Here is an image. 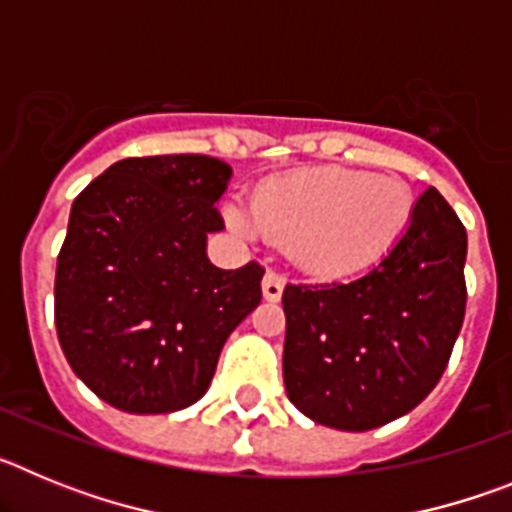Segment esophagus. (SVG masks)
Listing matches in <instances>:
<instances>
[{"mask_svg": "<svg viewBox=\"0 0 512 512\" xmlns=\"http://www.w3.org/2000/svg\"><path fill=\"white\" fill-rule=\"evenodd\" d=\"M261 292L269 302H279L282 300V292H284V277L277 274V271H266L264 274V282H261Z\"/></svg>", "mask_w": 512, "mask_h": 512, "instance_id": "1", "label": "esophagus"}]
</instances>
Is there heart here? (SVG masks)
Returning a JSON list of instances; mask_svg holds the SVG:
<instances>
[{"label": "heart", "instance_id": "heart-1", "mask_svg": "<svg viewBox=\"0 0 512 512\" xmlns=\"http://www.w3.org/2000/svg\"><path fill=\"white\" fill-rule=\"evenodd\" d=\"M413 207V189L397 176L312 166L269 179L253 194V212L228 205L225 217L246 238L284 243L307 274L348 277L397 246Z\"/></svg>", "mask_w": 512, "mask_h": 512}]
</instances>
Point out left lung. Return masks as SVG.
Returning <instances> with one entry per match:
<instances>
[{"mask_svg": "<svg viewBox=\"0 0 512 512\" xmlns=\"http://www.w3.org/2000/svg\"><path fill=\"white\" fill-rule=\"evenodd\" d=\"M467 230L428 187L379 264L346 282L287 284L284 387L300 413L372 431L420 405L464 323Z\"/></svg>", "mask_w": 512, "mask_h": 512, "instance_id": "1", "label": "left lung"}]
</instances>
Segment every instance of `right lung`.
Wrapping results in <instances>:
<instances>
[{"mask_svg":"<svg viewBox=\"0 0 512 512\" xmlns=\"http://www.w3.org/2000/svg\"><path fill=\"white\" fill-rule=\"evenodd\" d=\"M230 169L212 156L122 158L71 205L56 330L76 377L112 408L176 413L207 392L225 341L261 302L256 261L207 259Z\"/></svg>","mask_w":512,"mask_h":512,"instance_id":"add662e5","label":"right lung"}]
</instances>
